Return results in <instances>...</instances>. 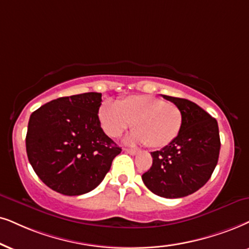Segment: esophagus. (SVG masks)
<instances>
[{"mask_svg": "<svg viewBox=\"0 0 249 249\" xmlns=\"http://www.w3.org/2000/svg\"><path fill=\"white\" fill-rule=\"evenodd\" d=\"M125 152L130 154V155H135V154L139 153V150H138V149H132V148H126V149H125Z\"/></svg>", "mask_w": 249, "mask_h": 249, "instance_id": "obj_1", "label": "esophagus"}]
</instances>
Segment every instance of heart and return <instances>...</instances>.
Here are the masks:
<instances>
[{
    "label": "heart",
    "mask_w": 249,
    "mask_h": 249,
    "mask_svg": "<svg viewBox=\"0 0 249 249\" xmlns=\"http://www.w3.org/2000/svg\"><path fill=\"white\" fill-rule=\"evenodd\" d=\"M99 119L109 137L118 138L132 124L128 142H143L163 148L178 137L182 126L181 109L152 95H131L117 105L107 101L99 109Z\"/></svg>",
    "instance_id": "b5f03b06"
}]
</instances>
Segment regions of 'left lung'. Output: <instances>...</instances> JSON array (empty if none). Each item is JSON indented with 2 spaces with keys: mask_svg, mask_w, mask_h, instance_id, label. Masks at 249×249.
<instances>
[{
  "mask_svg": "<svg viewBox=\"0 0 249 249\" xmlns=\"http://www.w3.org/2000/svg\"><path fill=\"white\" fill-rule=\"evenodd\" d=\"M163 97L181 109L182 126L171 143L152 153L153 164L142 175V181L154 194L177 199L194 193L209 180L218 162L221 140L217 121L196 103Z\"/></svg>",
  "mask_w": 249,
  "mask_h": 249,
  "instance_id": "8db88e82",
  "label": "left lung"
}]
</instances>
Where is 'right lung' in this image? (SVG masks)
<instances>
[{"instance_id": "obj_1", "label": "right lung", "mask_w": 249, "mask_h": 249, "mask_svg": "<svg viewBox=\"0 0 249 249\" xmlns=\"http://www.w3.org/2000/svg\"><path fill=\"white\" fill-rule=\"evenodd\" d=\"M102 94L89 92L53 100L31 115L28 161L41 180L73 196L99 186L122 152L99 119Z\"/></svg>"}]
</instances>
